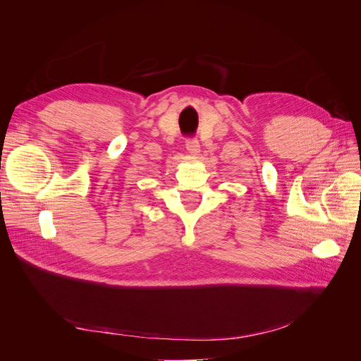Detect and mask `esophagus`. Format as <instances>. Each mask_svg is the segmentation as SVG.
<instances>
[{
    "label": "esophagus",
    "mask_w": 361,
    "mask_h": 361,
    "mask_svg": "<svg viewBox=\"0 0 361 361\" xmlns=\"http://www.w3.org/2000/svg\"><path fill=\"white\" fill-rule=\"evenodd\" d=\"M185 147H187L188 154H191V155H197L200 152V145L195 138H188L187 143H185Z\"/></svg>",
    "instance_id": "esophagus-1"
}]
</instances>
